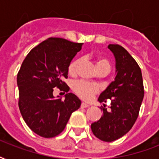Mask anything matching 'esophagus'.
Listing matches in <instances>:
<instances>
[{"mask_svg": "<svg viewBox=\"0 0 159 159\" xmlns=\"http://www.w3.org/2000/svg\"><path fill=\"white\" fill-rule=\"evenodd\" d=\"M87 107H89V105L85 104V103H82L81 104V108H87Z\"/></svg>", "mask_w": 159, "mask_h": 159, "instance_id": "34e87169", "label": "esophagus"}]
</instances>
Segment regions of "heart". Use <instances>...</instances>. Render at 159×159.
I'll return each instance as SVG.
<instances>
[{"instance_id": "obj_1", "label": "heart", "mask_w": 159, "mask_h": 159, "mask_svg": "<svg viewBox=\"0 0 159 159\" xmlns=\"http://www.w3.org/2000/svg\"><path fill=\"white\" fill-rule=\"evenodd\" d=\"M81 64V59L77 58L70 62L67 67V71L71 76H76L78 72V67ZM95 64L98 72H105L108 73L111 71V62L104 57H99L95 60ZM72 91L75 94L78 96L81 99L84 101H91L100 91L99 87L94 83L84 82V81H77L72 84Z\"/></svg>"}]
</instances>
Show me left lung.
Masks as SVG:
<instances>
[{
	"instance_id": "left-lung-1",
	"label": "left lung",
	"mask_w": 159,
	"mask_h": 159,
	"mask_svg": "<svg viewBox=\"0 0 159 159\" xmlns=\"http://www.w3.org/2000/svg\"><path fill=\"white\" fill-rule=\"evenodd\" d=\"M116 61V78L100 95L101 103L111 100L110 111L101 106L103 116L92 124L99 139L112 142L130 130L138 118L144 94L142 72L134 58L120 44H109Z\"/></svg>"
}]
</instances>
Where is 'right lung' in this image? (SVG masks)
I'll return each mask as SVG.
<instances>
[{
    "mask_svg": "<svg viewBox=\"0 0 159 159\" xmlns=\"http://www.w3.org/2000/svg\"><path fill=\"white\" fill-rule=\"evenodd\" d=\"M82 43L61 38H49L30 51L17 74L19 108L26 125L43 138H53L62 133L81 101L72 93L65 100L55 99L53 88L68 92L63 82L67 67Z\"/></svg>",
    "mask_w": 159,
    "mask_h": 159,
    "instance_id": "add662e5",
    "label": "right lung"
}]
</instances>
